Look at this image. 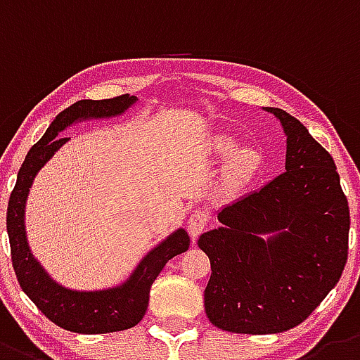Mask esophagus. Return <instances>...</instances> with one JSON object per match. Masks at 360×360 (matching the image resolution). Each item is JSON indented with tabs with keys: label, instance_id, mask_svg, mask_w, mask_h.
<instances>
[{
	"label": "esophagus",
	"instance_id": "obj_1",
	"mask_svg": "<svg viewBox=\"0 0 360 360\" xmlns=\"http://www.w3.org/2000/svg\"><path fill=\"white\" fill-rule=\"evenodd\" d=\"M206 224H208V213L202 210H195L192 217L188 219V233L192 236V240H197V236L204 231Z\"/></svg>",
	"mask_w": 360,
	"mask_h": 360
}]
</instances>
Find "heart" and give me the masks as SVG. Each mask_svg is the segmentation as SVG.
Segmentation results:
<instances>
[{"instance_id":"b5f03b06","label":"heart","mask_w":360,"mask_h":360,"mask_svg":"<svg viewBox=\"0 0 360 360\" xmlns=\"http://www.w3.org/2000/svg\"><path fill=\"white\" fill-rule=\"evenodd\" d=\"M213 154L220 160L231 158L228 165L229 183L235 186L245 184L257 176L262 167V156L255 148H238V141L231 136H217L213 141Z\"/></svg>"}]
</instances>
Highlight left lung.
Returning <instances> with one entry per match:
<instances>
[{"label": "left lung", "mask_w": 360, "mask_h": 360, "mask_svg": "<svg viewBox=\"0 0 360 360\" xmlns=\"http://www.w3.org/2000/svg\"><path fill=\"white\" fill-rule=\"evenodd\" d=\"M285 172L217 213L199 236L212 264L204 309L235 333H280L303 323L338 285L348 258L349 210L332 156L283 109Z\"/></svg>", "instance_id": "obj_1"}]
</instances>
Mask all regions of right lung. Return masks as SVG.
I'll list each match as a JSON object with an SVG mask.
<instances>
[{
  "label": "right lung",
  "instance_id": "add662e5",
  "mask_svg": "<svg viewBox=\"0 0 360 360\" xmlns=\"http://www.w3.org/2000/svg\"><path fill=\"white\" fill-rule=\"evenodd\" d=\"M138 102L136 96L122 95L109 100H80L55 116L44 136L28 150L19 168L14 192L6 210V231L11 240L12 265L22 292L57 326L75 333H109L136 326L148 307L150 287L170 258L190 248V236L177 228L150 249L122 283L96 290L64 287L48 274L34 257L28 244L25 212L35 176L70 141L59 136L71 125L89 120L122 116Z\"/></svg>",
  "mask_w": 360,
  "mask_h": 360
}]
</instances>
